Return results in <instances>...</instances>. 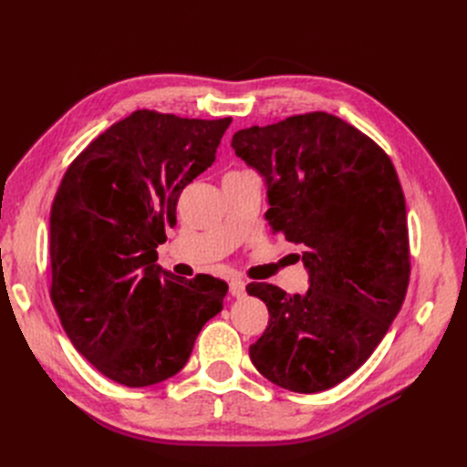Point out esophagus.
Returning a JSON list of instances; mask_svg holds the SVG:
<instances>
[{"label": "esophagus", "mask_w": 467, "mask_h": 467, "mask_svg": "<svg viewBox=\"0 0 467 467\" xmlns=\"http://www.w3.org/2000/svg\"><path fill=\"white\" fill-rule=\"evenodd\" d=\"M230 294L234 296V298H244V296L247 294L245 292V282L244 280H232L230 282Z\"/></svg>", "instance_id": "obj_1"}]
</instances>
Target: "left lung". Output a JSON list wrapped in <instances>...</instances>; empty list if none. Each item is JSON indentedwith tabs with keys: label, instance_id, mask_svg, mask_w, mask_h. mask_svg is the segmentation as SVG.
Here are the masks:
<instances>
[{
	"label": "left lung",
	"instance_id": "left-lung-1",
	"mask_svg": "<svg viewBox=\"0 0 467 467\" xmlns=\"http://www.w3.org/2000/svg\"><path fill=\"white\" fill-rule=\"evenodd\" d=\"M232 146L266 179L268 225L302 245L309 271L304 296L247 285L268 307L251 362L285 389H329L370 358L405 300L411 253L400 177L372 138L321 110L239 130Z\"/></svg>",
	"mask_w": 467,
	"mask_h": 467
}]
</instances>
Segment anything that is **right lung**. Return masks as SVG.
Returning a JSON list of instances; mask_svg holds the SVG:
<instances>
[{"label": "right lung", "mask_w": 467, "mask_h": 467, "mask_svg": "<svg viewBox=\"0 0 467 467\" xmlns=\"http://www.w3.org/2000/svg\"><path fill=\"white\" fill-rule=\"evenodd\" d=\"M230 124L134 110L66 169L50 212V300L72 345L117 384L175 376L220 314L228 285L163 271L155 247Z\"/></svg>", "instance_id": "obj_1"}]
</instances>
